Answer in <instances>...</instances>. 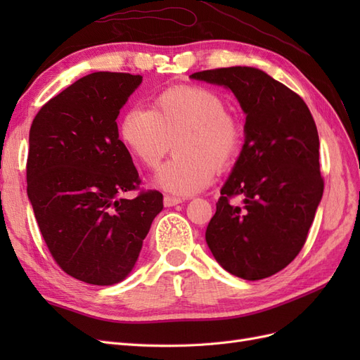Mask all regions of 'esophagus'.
Returning <instances> with one entry per match:
<instances>
[{
  "label": "esophagus",
  "instance_id": "obj_1",
  "mask_svg": "<svg viewBox=\"0 0 360 360\" xmlns=\"http://www.w3.org/2000/svg\"><path fill=\"white\" fill-rule=\"evenodd\" d=\"M180 202H183L181 198L169 197V195H165V197H163V205H165V207H172V205H177Z\"/></svg>",
  "mask_w": 360,
  "mask_h": 360
}]
</instances>
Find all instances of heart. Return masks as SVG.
Wrapping results in <instances>:
<instances>
[{"mask_svg": "<svg viewBox=\"0 0 360 360\" xmlns=\"http://www.w3.org/2000/svg\"><path fill=\"white\" fill-rule=\"evenodd\" d=\"M122 144L141 165L160 168L156 186L174 195H193L213 181L217 168L225 169L238 156L243 127L225 111V102L213 90L198 85H174L158 93L148 110L132 108L118 124Z\"/></svg>", "mask_w": 360, "mask_h": 360, "instance_id": "heart-1", "label": "heart"}]
</instances>
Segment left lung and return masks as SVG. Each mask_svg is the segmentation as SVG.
Listing matches in <instances>:
<instances>
[{"label":"left lung","instance_id":"1","mask_svg":"<svg viewBox=\"0 0 360 360\" xmlns=\"http://www.w3.org/2000/svg\"><path fill=\"white\" fill-rule=\"evenodd\" d=\"M230 89L246 114L245 144L205 230L213 257L248 281L278 274L307 242L324 181L319 132L302 97L255 68L191 75ZM243 194L244 207L229 204Z\"/></svg>","mask_w":360,"mask_h":360}]
</instances>
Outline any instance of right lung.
I'll use <instances>...</instances> for the list:
<instances>
[{
  "instance_id": "1",
  "label": "right lung",
  "mask_w": 360,
  "mask_h": 360,
  "mask_svg": "<svg viewBox=\"0 0 360 360\" xmlns=\"http://www.w3.org/2000/svg\"><path fill=\"white\" fill-rule=\"evenodd\" d=\"M141 75L96 72L40 108L30 129L27 192L52 258L72 278L112 285L132 271L159 191H141L117 117Z\"/></svg>"
}]
</instances>
